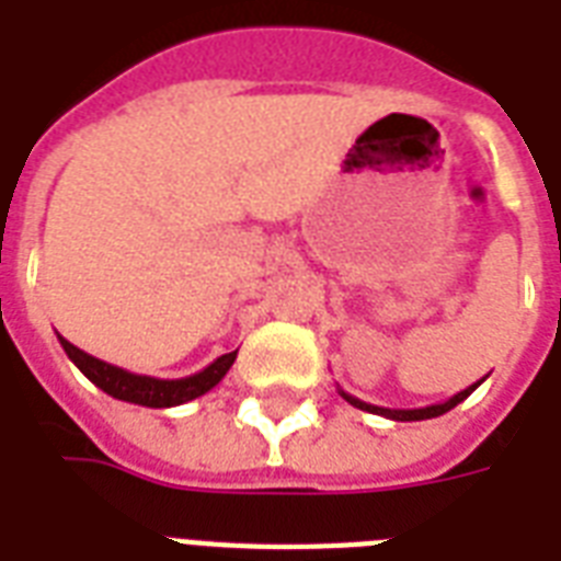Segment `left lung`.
I'll return each mask as SVG.
<instances>
[{
	"instance_id": "8db88e82",
	"label": "left lung",
	"mask_w": 561,
	"mask_h": 561,
	"mask_svg": "<svg viewBox=\"0 0 561 561\" xmlns=\"http://www.w3.org/2000/svg\"><path fill=\"white\" fill-rule=\"evenodd\" d=\"M480 383H483V378H480L478 383H471V387H466V390H460L457 396H451L448 401H439V404H427V408H413V410H392V408H378V404H369V401H360L358 396H350L346 390H341V396L346 401H350L352 408L358 410H367V413H378V416L383 419H392V422H422V419H434V416H443V413H448L451 408H457L462 399H469L471 392L478 390Z\"/></svg>"
}]
</instances>
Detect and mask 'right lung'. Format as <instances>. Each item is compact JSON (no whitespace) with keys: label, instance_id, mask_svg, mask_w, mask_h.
Segmentation results:
<instances>
[{"label":"right lung","instance_id":"obj_1","mask_svg":"<svg viewBox=\"0 0 561 561\" xmlns=\"http://www.w3.org/2000/svg\"><path fill=\"white\" fill-rule=\"evenodd\" d=\"M60 346H64L75 367L81 369L99 390H104L118 401L142 404V408H178V404H186V401L197 399L203 392H209L229 373L238 355V350L229 352V355H220L218 360H211L209 367L186 375V378H151V375L127 373V369L113 367L107 360L92 358L83 350L72 346L66 337H60Z\"/></svg>","mask_w":561,"mask_h":561}]
</instances>
